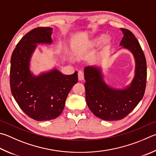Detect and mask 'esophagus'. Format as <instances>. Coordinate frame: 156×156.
Instances as JSON below:
<instances>
[{
	"label": "esophagus",
	"mask_w": 156,
	"mask_h": 156,
	"mask_svg": "<svg viewBox=\"0 0 156 156\" xmlns=\"http://www.w3.org/2000/svg\"><path fill=\"white\" fill-rule=\"evenodd\" d=\"M78 80H84V73L82 72V71H79L78 73Z\"/></svg>",
	"instance_id": "esophagus-1"
}]
</instances>
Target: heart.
<instances>
[{
  "label": "heart",
  "instance_id": "1",
  "mask_svg": "<svg viewBox=\"0 0 156 156\" xmlns=\"http://www.w3.org/2000/svg\"><path fill=\"white\" fill-rule=\"evenodd\" d=\"M100 38H98V39H96L95 40V41H94V43L95 44V43H97V42H98V41H100Z\"/></svg>",
  "mask_w": 156,
  "mask_h": 156
}]
</instances>
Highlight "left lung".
<instances>
[{
    "instance_id": "obj_1",
    "label": "left lung",
    "mask_w": 156,
    "mask_h": 156,
    "mask_svg": "<svg viewBox=\"0 0 156 156\" xmlns=\"http://www.w3.org/2000/svg\"><path fill=\"white\" fill-rule=\"evenodd\" d=\"M121 30L124 35L120 46L133 54L136 62L135 76L129 86L113 89L104 83L100 68L88 66L84 70L87 106L96 117L106 121L125 118L142 100L146 88L147 62L143 51L131 31Z\"/></svg>"
}]
</instances>
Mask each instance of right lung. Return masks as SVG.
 Returning <instances> with one entry per match:
<instances>
[{
    "label": "right lung",
    "instance_id": "1",
    "mask_svg": "<svg viewBox=\"0 0 156 156\" xmlns=\"http://www.w3.org/2000/svg\"><path fill=\"white\" fill-rule=\"evenodd\" d=\"M52 29L37 27L27 33L11 58L10 87L14 99L25 114L34 120L55 119L63 112L66 98L78 82V72L64 75L57 69L33 75L29 66L37 44H52Z\"/></svg>",
    "mask_w": 156,
    "mask_h": 156
}]
</instances>
